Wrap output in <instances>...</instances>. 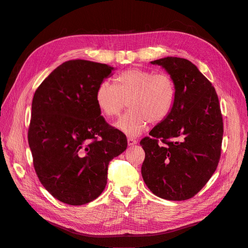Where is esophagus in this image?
I'll return each mask as SVG.
<instances>
[{
	"label": "esophagus",
	"mask_w": 248,
	"mask_h": 248,
	"mask_svg": "<svg viewBox=\"0 0 248 248\" xmlns=\"http://www.w3.org/2000/svg\"><path fill=\"white\" fill-rule=\"evenodd\" d=\"M127 142H128L129 146H134L138 142V140L133 139V138H128V140H127Z\"/></svg>",
	"instance_id": "esophagus-1"
}]
</instances>
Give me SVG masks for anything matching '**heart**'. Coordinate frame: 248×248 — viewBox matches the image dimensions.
<instances>
[{
	"label": "heart",
	"mask_w": 248,
	"mask_h": 248,
	"mask_svg": "<svg viewBox=\"0 0 248 248\" xmlns=\"http://www.w3.org/2000/svg\"><path fill=\"white\" fill-rule=\"evenodd\" d=\"M95 101L107 118L117 117L127 101L130 109L120 118L116 127L136 137L149 123L160 124L170 116L176 101V85L168 73L130 68L118 73L112 85L101 81L96 89Z\"/></svg>",
	"instance_id": "1"
}]
</instances>
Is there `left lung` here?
<instances>
[{
  "instance_id": "1",
  "label": "left lung",
  "mask_w": 248,
  "mask_h": 248,
  "mask_svg": "<svg viewBox=\"0 0 248 248\" xmlns=\"http://www.w3.org/2000/svg\"><path fill=\"white\" fill-rule=\"evenodd\" d=\"M151 63L174 79L176 101L170 116L140 142L145 151L141 176L155 196L185 201L196 196L218 166L223 136L218 96L188 60L167 57Z\"/></svg>"
}]
</instances>
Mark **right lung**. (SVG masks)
<instances>
[{"instance_id": "1", "label": "right lung", "mask_w": 248, "mask_h": 248, "mask_svg": "<svg viewBox=\"0 0 248 248\" xmlns=\"http://www.w3.org/2000/svg\"><path fill=\"white\" fill-rule=\"evenodd\" d=\"M112 67L70 60L37 88L28 140L41 184L72 206L98 198L108 182L109 161L127 148L126 136L107 123L95 92Z\"/></svg>"}]
</instances>
